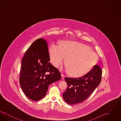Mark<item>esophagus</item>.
<instances>
[{
  "label": "esophagus",
  "instance_id": "1",
  "mask_svg": "<svg viewBox=\"0 0 121 121\" xmlns=\"http://www.w3.org/2000/svg\"><path fill=\"white\" fill-rule=\"evenodd\" d=\"M61 77H62V79H64L65 76H64V75H63V74L61 73Z\"/></svg>",
  "mask_w": 121,
  "mask_h": 121
}]
</instances>
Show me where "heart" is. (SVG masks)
<instances>
[{
    "mask_svg": "<svg viewBox=\"0 0 121 121\" xmlns=\"http://www.w3.org/2000/svg\"><path fill=\"white\" fill-rule=\"evenodd\" d=\"M50 60L58 68L66 58L65 64L70 76L79 78L86 74L96 63V53L86 45L77 42L63 41L58 45L52 44L49 48Z\"/></svg>",
    "mask_w": 121,
    "mask_h": 121,
    "instance_id": "heart-1",
    "label": "heart"
}]
</instances>
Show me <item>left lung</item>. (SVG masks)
<instances>
[{
  "mask_svg": "<svg viewBox=\"0 0 121 121\" xmlns=\"http://www.w3.org/2000/svg\"><path fill=\"white\" fill-rule=\"evenodd\" d=\"M102 70L95 65L86 74L76 78H65L68 87L63 94L64 101L70 105L84 101L98 86L101 81Z\"/></svg>",
  "mask_w": 121,
  "mask_h": 121,
  "instance_id": "8db88e82",
  "label": "left lung"
}]
</instances>
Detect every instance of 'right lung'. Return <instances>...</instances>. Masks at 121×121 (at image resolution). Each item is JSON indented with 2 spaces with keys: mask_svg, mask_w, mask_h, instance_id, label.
Segmentation results:
<instances>
[{
  "mask_svg": "<svg viewBox=\"0 0 121 121\" xmlns=\"http://www.w3.org/2000/svg\"><path fill=\"white\" fill-rule=\"evenodd\" d=\"M49 61L47 43L43 39L35 41L22 60L20 85L25 95L33 101L42 99L49 85L61 78L59 70Z\"/></svg>",
  "mask_w": 121,
  "mask_h": 121,
  "instance_id": "obj_1",
  "label": "right lung"
}]
</instances>
